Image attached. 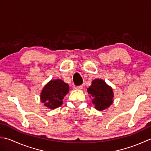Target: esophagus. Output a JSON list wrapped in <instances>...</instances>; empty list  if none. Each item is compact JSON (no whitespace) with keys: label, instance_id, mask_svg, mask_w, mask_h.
Masks as SVG:
<instances>
[{"label":"esophagus","instance_id":"34e87169","mask_svg":"<svg viewBox=\"0 0 151 151\" xmlns=\"http://www.w3.org/2000/svg\"><path fill=\"white\" fill-rule=\"evenodd\" d=\"M75 88L76 89H83V86L82 85L78 86H77V87H76Z\"/></svg>","mask_w":151,"mask_h":151}]
</instances>
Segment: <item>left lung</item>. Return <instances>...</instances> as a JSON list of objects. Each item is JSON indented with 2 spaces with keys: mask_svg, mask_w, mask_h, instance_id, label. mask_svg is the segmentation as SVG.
<instances>
[{
  "mask_svg": "<svg viewBox=\"0 0 151 151\" xmlns=\"http://www.w3.org/2000/svg\"><path fill=\"white\" fill-rule=\"evenodd\" d=\"M88 93L92 97L93 104L97 110L101 111L108 108L113 102V91L110 86L101 79H95L88 88Z\"/></svg>",
  "mask_w": 151,
  "mask_h": 151,
  "instance_id": "obj_1",
  "label": "left lung"
}]
</instances>
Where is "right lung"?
<instances>
[{
	"mask_svg": "<svg viewBox=\"0 0 151 151\" xmlns=\"http://www.w3.org/2000/svg\"><path fill=\"white\" fill-rule=\"evenodd\" d=\"M69 89V85L62 80L50 81L45 86L41 94V101L50 109L60 107L62 100Z\"/></svg>",
	"mask_w": 151,
	"mask_h": 151,
	"instance_id": "right-lung-1",
	"label": "right lung"
}]
</instances>
